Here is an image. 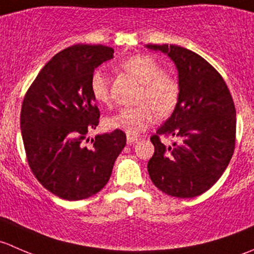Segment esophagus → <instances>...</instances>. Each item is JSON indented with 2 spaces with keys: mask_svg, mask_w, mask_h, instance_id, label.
Listing matches in <instances>:
<instances>
[{
  "mask_svg": "<svg viewBox=\"0 0 254 254\" xmlns=\"http://www.w3.org/2000/svg\"><path fill=\"white\" fill-rule=\"evenodd\" d=\"M139 140V137L137 136H132V135H127V145H132V143H135Z\"/></svg>",
  "mask_w": 254,
  "mask_h": 254,
  "instance_id": "1",
  "label": "esophagus"
}]
</instances>
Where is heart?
Here are the masks:
<instances>
[{
	"instance_id": "obj_1",
	"label": "heart",
	"mask_w": 254,
	"mask_h": 254,
	"mask_svg": "<svg viewBox=\"0 0 254 254\" xmlns=\"http://www.w3.org/2000/svg\"><path fill=\"white\" fill-rule=\"evenodd\" d=\"M120 66L142 84L139 101L143 103L122 108L107 119V125L136 136L155 123L153 109L160 117H167L175 111L179 99V87L176 79L163 72L160 64L151 56L134 55L123 61ZM89 88L97 103H109V79L103 70L93 71L89 78Z\"/></svg>"
}]
</instances>
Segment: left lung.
<instances>
[{
    "instance_id": "8db88e82",
    "label": "left lung",
    "mask_w": 254,
    "mask_h": 254,
    "mask_svg": "<svg viewBox=\"0 0 254 254\" xmlns=\"http://www.w3.org/2000/svg\"><path fill=\"white\" fill-rule=\"evenodd\" d=\"M146 48L166 54L178 71L179 99L172 115L151 137L155 153L147 163L152 183L177 198L205 193L234 155L236 109L224 78L198 54L178 45ZM178 143L165 146L159 136Z\"/></svg>"
}]
</instances>
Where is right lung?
Returning a JSON list of instances; mask_svg holds the SVG:
<instances>
[{
    "instance_id": "right-lung-1",
    "label": "right lung",
    "mask_w": 254,
    "mask_h": 254,
    "mask_svg": "<svg viewBox=\"0 0 254 254\" xmlns=\"http://www.w3.org/2000/svg\"><path fill=\"white\" fill-rule=\"evenodd\" d=\"M104 45H73L40 70L24 97L20 130L35 178L66 200L89 198L104 188L127 143L122 130L87 137L99 123L89 88L93 71L114 58Z\"/></svg>"
}]
</instances>
